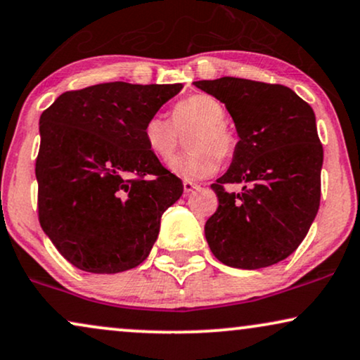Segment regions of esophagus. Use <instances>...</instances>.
<instances>
[{"instance_id": "obj_1", "label": "esophagus", "mask_w": 360, "mask_h": 360, "mask_svg": "<svg viewBox=\"0 0 360 360\" xmlns=\"http://www.w3.org/2000/svg\"><path fill=\"white\" fill-rule=\"evenodd\" d=\"M183 186H184V193H186V194L193 193L194 189H198V184H195V183H191V181H184Z\"/></svg>"}]
</instances>
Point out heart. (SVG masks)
Returning <instances> with one entry per match:
<instances>
[{"label": "heart", "mask_w": 360, "mask_h": 360, "mask_svg": "<svg viewBox=\"0 0 360 360\" xmlns=\"http://www.w3.org/2000/svg\"><path fill=\"white\" fill-rule=\"evenodd\" d=\"M189 150L171 162L174 174L188 179H202L219 169V161L236 155L237 138L225 124V107L209 94H194L172 107V122L153 115L143 127V140L153 156L169 161L186 135Z\"/></svg>", "instance_id": "heart-1"}]
</instances>
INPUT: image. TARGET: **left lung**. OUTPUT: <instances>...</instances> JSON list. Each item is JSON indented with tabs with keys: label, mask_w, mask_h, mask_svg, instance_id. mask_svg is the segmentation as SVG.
Wrapping results in <instances>:
<instances>
[{
	"label": "left lung",
	"mask_w": 360,
	"mask_h": 360,
	"mask_svg": "<svg viewBox=\"0 0 360 360\" xmlns=\"http://www.w3.org/2000/svg\"><path fill=\"white\" fill-rule=\"evenodd\" d=\"M225 103L238 140L232 165L210 186L219 207L205 222L210 250L224 265L257 270L291 255L321 199V145L313 108L280 84L222 77L194 82ZM242 182L240 195L224 186Z\"/></svg>",
	"instance_id": "8db88e82"
}]
</instances>
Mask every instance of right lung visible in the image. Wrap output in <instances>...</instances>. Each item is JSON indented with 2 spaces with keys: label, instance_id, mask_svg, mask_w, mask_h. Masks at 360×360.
I'll return each instance as SVG.
<instances>
[{
  "label": "right lung",
  "instance_id": "obj_1",
  "mask_svg": "<svg viewBox=\"0 0 360 360\" xmlns=\"http://www.w3.org/2000/svg\"><path fill=\"white\" fill-rule=\"evenodd\" d=\"M181 84H98L62 94L39 120L37 215L62 257L89 273L146 260L161 215L183 195L153 156L143 127Z\"/></svg>",
  "mask_w": 360,
  "mask_h": 360
}]
</instances>
